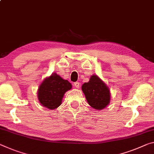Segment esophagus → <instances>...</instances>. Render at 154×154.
Segmentation results:
<instances>
[{"label":"esophagus","instance_id":"34e87169","mask_svg":"<svg viewBox=\"0 0 154 154\" xmlns=\"http://www.w3.org/2000/svg\"><path fill=\"white\" fill-rule=\"evenodd\" d=\"M74 86L75 88H79V86H80V84L79 82H75L74 83Z\"/></svg>","mask_w":154,"mask_h":154}]
</instances>
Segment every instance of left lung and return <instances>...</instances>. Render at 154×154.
<instances>
[{
  "mask_svg": "<svg viewBox=\"0 0 154 154\" xmlns=\"http://www.w3.org/2000/svg\"><path fill=\"white\" fill-rule=\"evenodd\" d=\"M82 90L86 101L97 110L106 108L110 102V90L106 83L97 75H92L88 82L84 83Z\"/></svg>",
  "mask_w": 154,
  "mask_h": 154,
  "instance_id": "left-lung-1",
  "label": "left lung"
}]
</instances>
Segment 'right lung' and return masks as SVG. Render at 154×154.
<instances>
[{"instance_id": "1", "label": "right lung", "mask_w": 154, "mask_h": 154, "mask_svg": "<svg viewBox=\"0 0 154 154\" xmlns=\"http://www.w3.org/2000/svg\"><path fill=\"white\" fill-rule=\"evenodd\" d=\"M72 88V85L57 73L45 78L38 90V99L43 107L49 109L57 108L64 94Z\"/></svg>"}]
</instances>
